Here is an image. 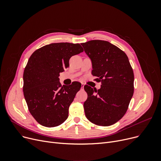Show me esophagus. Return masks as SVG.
<instances>
[{
	"mask_svg": "<svg viewBox=\"0 0 161 161\" xmlns=\"http://www.w3.org/2000/svg\"><path fill=\"white\" fill-rule=\"evenodd\" d=\"M84 86H85V84L83 83H81V88H82V89H83V87H84Z\"/></svg>",
	"mask_w": 161,
	"mask_h": 161,
	"instance_id": "obj_1",
	"label": "esophagus"
}]
</instances>
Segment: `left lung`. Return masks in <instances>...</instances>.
Masks as SVG:
<instances>
[{"label":"left lung","instance_id":"8db88e82","mask_svg":"<svg viewBox=\"0 0 161 161\" xmlns=\"http://www.w3.org/2000/svg\"><path fill=\"white\" fill-rule=\"evenodd\" d=\"M92 62V74L101 81L100 89L86 85L87 99L83 104L86 116L99 126H110L127 110L134 93V72L127 55L109 42L100 40L82 43Z\"/></svg>","mask_w":161,"mask_h":161}]
</instances>
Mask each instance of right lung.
I'll return each mask as SVG.
<instances>
[{
	"label": "right lung",
	"mask_w": 161,
	"mask_h": 161,
	"mask_svg": "<svg viewBox=\"0 0 161 161\" xmlns=\"http://www.w3.org/2000/svg\"><path fill=\"white\" fill-rule=\"evenodd\" d=\"M83 52L80 44L53 43L42 47L30 57L23 72V94L29 110L36 121L46 127L62 124L81 84L69 86L59 81V73L69 67L72 56Z\"/></svg>",
	"instance_id": "obj_1"
}]
</instances>
